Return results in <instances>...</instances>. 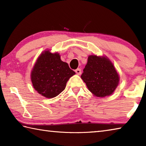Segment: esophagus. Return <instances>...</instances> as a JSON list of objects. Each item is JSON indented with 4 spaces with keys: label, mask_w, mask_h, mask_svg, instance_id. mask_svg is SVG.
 <instances>
[{
    "label": "esophagus",
    "mask_w": 146,
    "mask_h": 146,
    "mask_svg": "<svg viewBox=\"0 0 146 146\" xmlns=\"http://www.w3.org/2000/svg\"><path fill=\"white\" fill-rule=\"evenodd\" d=\"M75 72L76 74H78V75H80L81 73H82V71H81V69L77 68L76 70H75Z\"/></svg>",
    "instance_id": "esophagus-1"
}]
</instances>
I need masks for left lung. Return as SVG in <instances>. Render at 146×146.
I'll use <instances>...</instances> for the list:
<instances>
[{
  "label": "left lung",
  "instance_id": "left-lung-1",
  "mask_svg": "<svg viewBox=\"0 0 146 146\" xmlns=\"http://www.w3.org/2000/svg\"><path fill=\"white\" fill-rule=\"evenodd\" d=\"M83 71L81 78L89 90L97 97L110 95L119 82V76L115 67L104 56H89Z\"/></svg>",
  "mask_w": 146,
  "mask_h": 146
}]
</instances>
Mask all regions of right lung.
I'll return each instance as SVG.
<instances>
[{
	"mask_svg": "<svg viewBox=\"0 0 146 146\" xmlns=\"http://www.w3.org/2000/svg\"><path fill=\"white\" fill-rule=\"evenodd\" d=\"M75 72L62 61L58 53L44 51L38 58L31 71L33 88L44 97L51 98L64 91L66 83Z\"/></svg>",
	"mask_w": 146,
	"mask_h": 146,
	"instance_id": "obj_1",
	"label": "right lung"
}]
</instances>
